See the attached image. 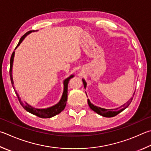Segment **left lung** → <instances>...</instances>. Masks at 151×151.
<instances>
[{
	"instance_id": "1",
	"label": "left lung",
	"mask_w": 151,
	"mask_h": 151,
	"mask_svg": "<svg viewBox=\"0 0 151 151\" xmlns=\"http://www.w3.org/2000/svg\"><path fill=\"white\" fill-rule=\"evenodd\" d=\"M83 83L84 84V88H86L87 83H86V82L85 81L84 79H83ZM134 94H135V92H134L133 96H134ZM132 100H133V98H131V100L129 101H128L127 103L123 104V105L120 107V108H116V109H105V108H100V107H98L96 106H94V104H92L91 102H90L89 99H88V106L90 108V109H92L93 111L96 112V113H97L98 114H99V115H100V116H102L103 117H114V116H117V115L119 114L120 112H122V111L124 110L125 109L127 108V107L129 106V104H131Z\"/></svg>"
}]
</instances>
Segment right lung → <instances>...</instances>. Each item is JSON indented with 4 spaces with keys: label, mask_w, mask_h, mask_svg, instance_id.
<instances>
[{
    "label": "right lung",
    "mask_w": 151,
    "mask_h": 151,
    "mask_svg": "<svg viewBox=\"0 0 151 151\" xmlns=\"http://www.w3.org/2000/svg\"><path fill=\"white\" fill-rule=\"evenodd\" d=\"M33 32H35V31H29L26 33V34H24L22 37L20 38V41L18 43L17 46L15 48V49L17 48L19 45H20V43L22 42V41L24 40L27 35H28L30 33H32ZM14 54L15 52L14 51L12 56H11L10 58V80H11V83L12 84V86L14 88V89L15 90L14 86V81H13V78H12V66H13V61H14ZM74 76V75H71L70 76H68V78H67L65 80L63 81V85H64V88H63V92L61 100H59V102L56 104L55 105H54L53 106L49 107V108H43V109H39V108H34V107L30 106L28 103L25 102L24 103L21 100L20 98L19 97V95L18 94V93L16 92V94L17 95V97L18 98L19 102H20V104L22 106L26 109L27 111L29 112L32 114L35 115V116H37V117H40L41 118H49V117H52L56 115L59 114V113L63 110L65 109V106H66V104L67 102V90H68V82H69L70 79L71 78H73Z\"/></svg>",
    "instance_id": "add662e5"
}]
</instances>
